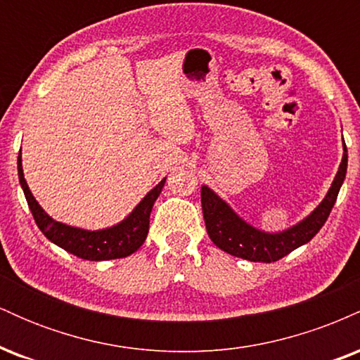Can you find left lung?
<instances>
[{
	"instance_id": "8db88e82",
	"label": "left lung",
	"mask_w": 360,
	"mask_h": 360,
	"mask_svg": "<svg viewBox=\"0 0 360 360\" xmlns=\"http://www.w3.org/2000/svg\"><path fill=\"white\" fill-rule=\"evenodd\" d=\"M345 174L347 147L344 142L342 162L338 166L335 179H333L321 203L296 225L276 233L264 232V230L252 226L250 223L238 217L232 210V206L223 201L213 189L203 186L201 188V206H203L206 232H208L214 245L226 254L250 260V262H276V260L288 255L289 252L308 243L320 232L330 212H332L333 205H335Z\"/></svg>"
}]
</instances>
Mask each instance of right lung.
Masks as SVG:
<instances>
[{"label": "right lung", "instance_id": "add662e5", "mask_svg": "<svg viewBox=\"0 0 360 360\" xmlns=\"http://www.w3.org/2000/svg\"><path fill=\"white\" fill-rule=\"evenodd\" d=\"M18 179L20 184H22L25 198H27L28 208L34 214V220L40 229V232L52 243L59 245L60 249L68 250L69 254L84 260H94V262L127 257V255L134 254L135 250L142 247L148 233L152 206H154L155 200L159 198L160 191H162L164 183H166V177H164L154 189H150L143 196V200L135 206L134 212L128 214L125 220L117 223V225L103 230H84L53 220L52 217L45 213V210L35 200L27 181H25L22 150H20L18 155Z\"/></svg>", "mask_w": 360, "mask_h": 360}]
</instances>
